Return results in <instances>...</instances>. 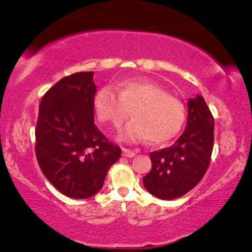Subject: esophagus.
Here are the masks:
<instances>
[{
  "label": "esophagus",
  "instance_id": "1",
  "mask_svg": "<svg viewBox=\"0 0 252 252\" xmlns=\"http://www.w3.org/2000/svg\"><path fill=\"white\" fill-rule=\"evenodd\" d=\"M136 155V151H133V150H129V149H126V148H123V156L124 157H128V158H132Z\"/></svg>",
  "mask_w": 252,
  "mask_h": 252
}]
</instances>
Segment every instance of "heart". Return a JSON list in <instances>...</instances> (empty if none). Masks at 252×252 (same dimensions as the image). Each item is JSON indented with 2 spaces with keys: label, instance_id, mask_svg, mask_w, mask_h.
<instances>
[{
  "label": "heart",
  "instance_id": "obj_1",
  "mask_svg": "<svg viewBox=\"0 0 252 252\" xmlns=\"http://www.w3.org/2000/svg\"><path fill=\"white\" fill-rule=\"evenodd\" d=\"M119 94L110 86L102 87L94 97V108L101 123L119 128L130 110L134 116L119 134V140L136 142L149 139L161 143L177 135L186 120V109L164 88L142 79H130L118 85Z\"/></svg>",
  "mask_w": 252,
  "mask_h": 252
}]
</instances>
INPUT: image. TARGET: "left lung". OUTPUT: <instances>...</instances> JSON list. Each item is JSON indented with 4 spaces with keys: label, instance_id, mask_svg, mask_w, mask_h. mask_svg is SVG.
<instances>
[{
    "label": "left lung",
    "instance_id": "left-lung-1",
    "mask_svg": "<svg viewBox=\"0 0 252 252\" xmlns=\"http://www.w3.org/2000/svg\"><path fill=\"white\" fill-rule=\"evenodd\" d=\"M187 125L170 148L153 151L151 171L143 186L160 199L179 198L191 190L208 170L215 141V119L201 95L187 102Z\"/></svg>",
    "mask_w": 252,
    "mask_h": 252
}]
</instances>
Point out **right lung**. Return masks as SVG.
<instances>
[{
	"label": "right lung",
	"mask_w": 252,
	"mask_h": 252,
	"mask_svg": "<svg viewBox=\"0 0 252 252\" xmlns=\"http://www.w3.org/2000/svg\"><path fill=\"white\" fill-rule=\"evenodd\" d=\"M96 89L94 72H78L61 79L40 103L36 159L48 181L71 198L97 194L122 155L95 126Z\"/></svg>",
	"instance_id": "right-lung-1"
}]
</instances>
